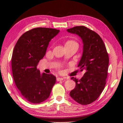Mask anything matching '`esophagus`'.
Returning <instances> with one entry per match:
<instances>
[{"instance_id": "obj_1", "label": "esophagus", "mask_w": 123, "mask_h": 123, "mask_svg": "<svg viewBox=\"0 0 123 123\" xmlns=\"http://www.w3.org/2000/svg\"><path fill=\"white\" fill-rule=\"evenodd\" d=\"M64 80V79L62 78H59V77H57V78H56V80L57 81H63Z\"/></svg>"}]
</instances>
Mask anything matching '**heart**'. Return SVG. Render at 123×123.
<instances>
[{
    "instance_id": "obj_1",
    "label": "heart",
    "mask_w": 123,
    "mask_h": 123,
    "mask_svg": "<svg viewBox=\"0 0 123 123\" xmlns=\"http://www.w3.org/2000/svg\"><path fill=\"white\" fill-rule=\"evenodd\" d=\"M66 44H73V45H77L78 47V43L76 42L73 41V40H69L66 43ZM65 44V45H66Z\"/></svg>"
}]
</instances>
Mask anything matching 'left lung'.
Segmentation results:
<instances>
[{
	"instance_id": "8db88e82",
	"label": "left lung",
	"mask_w": 123,
	"mask_h": 123,
	"mask_svg": "<svg viewBox=\"0 0 123 123\" xmlns=\"http://www.w3.org/2000/svg\"><path fill=\"white\" fill-rule=\"evenodd\" d=\"M67 31L79 35L84 44V50L78 67L85 70L80 79L72 77L76 83L70 95L81 105H88L98 98L105 88L109 63V55L100 36L84 26H76Z\"/></svg>"
}]
</instances>
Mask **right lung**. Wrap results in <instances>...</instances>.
Wrapping results in <instances>:
<instances>
[{"label": "right lung", "mask_w": 123, "mask_h": 123, "mask_svg": "<svg viewBox=\"0 0 123 123\" xmlns=\"http://www.w3.org/2000/svg\"><path fill=\"white\" fill-rule=\"evenodd\" d=\"M60 30L36 28L24 33L14 46L11 59L12 71L17 87L27 101L38 104L50 94L56 82L51 74H40L39 60L44 56L49 42Z\"/></svg>", "instance_id": "add662e5"}]
</instances>
